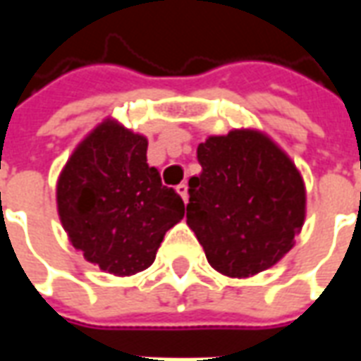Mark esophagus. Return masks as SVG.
Wrapping results in <instances>:
<instances>
[{
  "mask_svg": "<svg viewBox=\"0 0 361 361\" xmlns=\"http://www.w3.org/2000/svg\"><path fill=\"white\" fill-rule=\"evenodd\" d=\"M178 193H180L181 195V199H183V201H185V203H188V183H185V181H183V183H180V185H178Z\"/></svg>",
  "mask_w": 361,
  "mask_h": 361,
  "instance_id": "1",
  "label": "esophagus"
}]
</instances>
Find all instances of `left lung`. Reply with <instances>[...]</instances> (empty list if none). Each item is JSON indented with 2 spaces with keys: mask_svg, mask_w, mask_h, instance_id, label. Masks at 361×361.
Returning <instances> with one entry per match:
<instances>
[{
  "mask_svg": "<svg viewBox=\"0 0 361 361\" xmlns=\"http://www.w3.org/2000/svg\"><path fill=\"white\" fill-rule=\"evenodd\" d=\"M203 172L189 180L188 224L207 261L226 276L265 271L294 245L305 189L292 160L257 131H230L197 147Z\"/></svg>",
  "mask_w": 361,
  "mask_h": 361,
  "instance_id": "obj_1",
  "label": "left lung"
}]
</instances>
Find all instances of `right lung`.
<instances>
[{
    "instance_id": "1",
    "label": "right lung",
    "mask_w": 361,
    "mask_h": 361,
    "mask_svg": "<svg viewBox=\"0 0 361 361\" xmlns=\"http://www.w3.org/2000/svg\"><path fill=\"white\" fill-rule=\"evenodd\" d=\"M147 139L104 121L77 147L58 181V211L75 250L102 271L129 276L152 265L164 234L185 214L147 164Z\"/></svg>"
}]
</instances>
